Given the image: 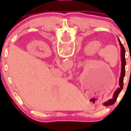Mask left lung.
Returning <instances> with one entry per match:
<instances>
[{
  "mask_svg": "<svg viewBox=\"0 0 131 131\" xmlns=\"http://www.w3.org/2000/svg\"><path fill=\"white\" fill-rule=\"evenodd\" d=\"M118 39V41L119 42L120 47H121V76L119 77V86L117 88L116 91H115L114 94L113 95V98L111 100H108V101L106 102L104 104V105L106 106H110V105L113 104L116 101L117 98L119 94L121 92V90L123 87V79H124L125 75V65H126V60H125V50L123 45L120 41L119 39Z\"/></svg>",
  "mask_w": 131,
  "mask_h": 131,
  "instance_id": "1",
  "label": "left lung"
}]
</instances>
